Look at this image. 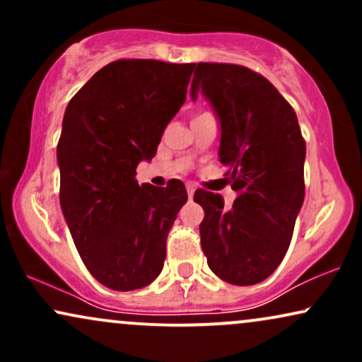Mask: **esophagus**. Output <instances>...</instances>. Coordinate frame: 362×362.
<instances>
[{"label": "esophagus", "mask_w": 362, "mask_h": 362, "mask_svg": "<svg viewBox=\"0 0 362 362\" xmlns=\"http://www.w3.org/2000/svg\"><path fill=\"white\" fill-rule=\"evenodd\" d=\"M194 192H195V189L192 185H187V195H189V199H192L194 197Z\"/></svg>", "instance_id": "34e87169"}]
</instances>
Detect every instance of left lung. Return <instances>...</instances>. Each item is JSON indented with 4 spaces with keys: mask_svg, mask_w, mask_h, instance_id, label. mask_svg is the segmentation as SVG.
<instances>
[{
    "mask_svg": "<svg viewBox=\"0 0 362 362\" xmlns=\"http://www.w3.org/2000/svg\"><path fill=\"white\" fill-rule=\"evenodd\" d=\"M190 95L211 102L221 124L219 161L236 199L197 189L199 231L219 279L252 286L267 279L288 252L305 201L306 144L296 112L262 74L238 64L199 62Z\"/></svg>",
    "mask_w": 362,
    "mask_h": 362,
    "instance_id": "8db88e82",
    "label": "left lung"
}]
</instances>
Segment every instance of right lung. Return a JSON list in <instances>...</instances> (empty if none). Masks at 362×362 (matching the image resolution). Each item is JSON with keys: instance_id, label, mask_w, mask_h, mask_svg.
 Returning <instances> with one entry per match:
<instances>
[{"instance_id": "add662e5", "label": "right lung", "mask_w": 362, "mask_h": 362, "mask_svg": "<svg viewBox=\"0 0 362 362\" xmlns=\"http://www.w3.org/2000/svg\"><path fill=\"white\" fill-rule=\"evenodd\" d=\"M194 64L119 59L103 66L66 107L57 143L61 209L91 276L114 291L160 276L185 185H139L165 127L185 102Z\"/></svg>"}]
</instances>
